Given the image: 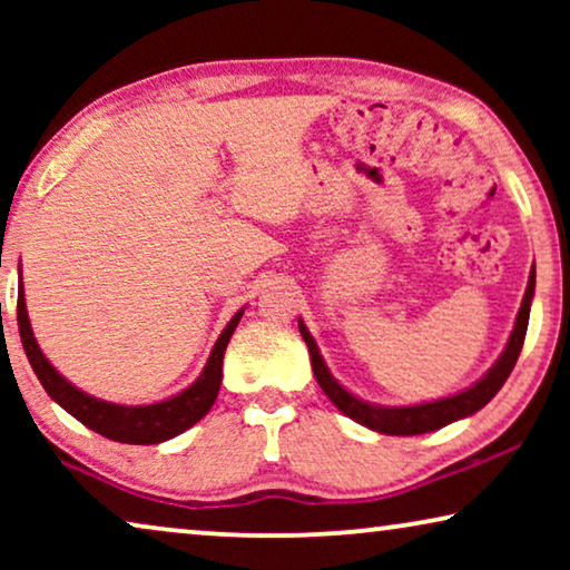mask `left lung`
I'll return each mask as SVG.
<instances>
[{
	"label": "left lung",
	"mask_w": 570,
	"mask_h": 570,
	"mask_svg": "<svg viewBox=\"0 0 570 570\" xmlns=\"http://www.w3.org/2000/svg\"><path fill=\"white\" fill-rule=\"evenodd\" d=\"M532 298H534V269L529 272L524 301H521L517 322H513L511 337H509V342H505L501 357L490 365L485 376H482L480 381H474L472 386H466V389H462V392H456L451 396H441V400H433V402L404 404V407L373 404V402L361 400V396H355L353 392H347V389L332 376V371L326 368L324 357H322V353H318L316 340L311 337L308 326L303 324V318H298V330H301L303 342L308 345L311 368H314L318 386H322V392L330 396V402L342 412V415H347L350 420H355V423L371 428V431H376V433L420 435V433L439 431V428H443V425L456 423V420L474 415V412L485 407V404L493 400L498 392H501V386L505 384V379L511 376L513 365H517V361H519L521 345H524Z\"/></svg>",
	"instance_id": "1"
}]
</instances>
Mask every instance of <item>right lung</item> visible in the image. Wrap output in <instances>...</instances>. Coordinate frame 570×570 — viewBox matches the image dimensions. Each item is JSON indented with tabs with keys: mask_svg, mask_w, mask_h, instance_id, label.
<instances>
[{
	"mask_svg": "<svg viewBox=\"0 0 570 570\" xmlns=\"http://www.w3.org/2000/svg\"><path fill=\"white\" fill-rule=\"evenodd\" d=\"M244 316V308L236 311V316L225 324V330L217 337L213 353H209L205 368L194 381L191 386H186L184 392H178L168 400L153 402V404H116L98 400V396L85 394L82 389H77L72 381H67L61 373L49 363V357L43 355V350L38 347L33 337V326H30L28 308H26V291H22V279L18 283V330L22 347L30 361V368L36 371L38 381L46 389V394L51 396L59 407H65L75 420H80L82 425H88L90 431H96L106 439L119 441V443H163L174 435L189 431L194 423H199L207 415L217 400L223 381V357L225 347L236 332V326Z\"/></svg>",
	"mask_w": 570,
	"mask_h": 570,
	"instance_id": "1",
	"label": "right lung"
}]
</instances>
